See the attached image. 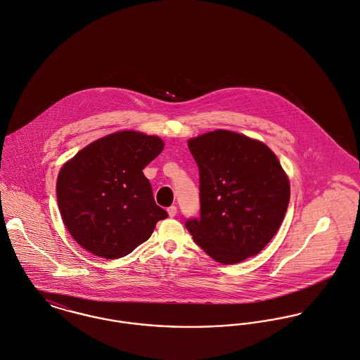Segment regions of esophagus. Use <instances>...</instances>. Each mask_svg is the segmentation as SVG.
<instances>
[{
    "instance_id": "1",
    "label": "esophagus",
    "mask_w": 360,
    "mask_h": 360,
    "mask_svg": "<svg viewBox=\"0 0 360 360\" xmlns=\"http://www.w3.org/2000/svg\"><path fill=\"white\" fill-rule=\"evenodd\" d=\"M167 212H168L169 217H175V215H176V207H175V205L168 207V208H167Z\"/></svg>"
}]
</instances>
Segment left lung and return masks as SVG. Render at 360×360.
Listing matches in <instances>:
<instances>
[{
	"label": "left lung",
	"mask_w": 360,
	"mask_h": 360,
	"mask_svg": "<svg viewBox=\"0 0 360 360\" xmlns=\"http://www.w3.org/2000/svg\"><path fill=\"white\" fill-rule=\"evenodd\" d=\"M188 146L199 167L200 217L185 221L195 243L221 264L257 255L276 235L290 200L278 158L262 142L224 129Z\"/></svg>",
	"instance_id": "8db88e82"
}]
</instances>
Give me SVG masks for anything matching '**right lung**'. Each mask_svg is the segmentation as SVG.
I'll return each mask as SVG.
<instances>
[{
  "label": "right lung",
  "mask_w": 360,
  "mask_h": 360,
  "mask_svg": "<svg viewBox=\"0 0 360 360\" xmlns=\"http://www.w3.org/2000/svg\"><path fill=\"white\" fill-rule=\"evenodd\" d=\"M162 148L158 136L121 131L92 142L63 165L58 205L81 247L108 259L125 257L168 217L142 172Z\"/></svg>",
  "instance_id": "obj_1"
}]
</instances>
